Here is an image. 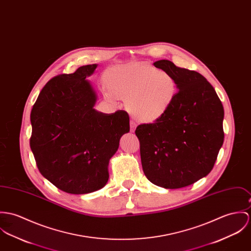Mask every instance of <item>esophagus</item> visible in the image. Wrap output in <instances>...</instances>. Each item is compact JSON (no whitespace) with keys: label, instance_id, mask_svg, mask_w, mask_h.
<instances>
[{"label":"esophagus","instance_id":"1","mask_svg":"<svg viewBox=\"0 0 251 251\" xmlns=\"http://www.w3.org/2000/svg\"><path fill=\"white\" fill-rule=\"evenodd\" d=\"M129 125H130V131H131V132H134V131H135V128H136V124H135L133 121H130Z\"/></svg>","mask_w":251,"mask_h":251}]
</instances>
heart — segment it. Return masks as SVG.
Segmentation results:
<instances>
[{"mask_svg": "<svg viewBox=\"0 0 251 251\" xmlns=\"http://www.w3.org/2000/svg\"><path fill=\"white\" fill-rule=\"evenodd\" d=\"M104 85L105 97L126 100L127 111L142 123L163 118L178 93V84L172 74L147 61L109 69L104 75Z\"/></svg>", "mask_w": 251, "mask_h": 251, "instance_id": "heart-1", "label": "heart"}]
</instances>
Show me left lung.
Returning <instances> with one entry per match:
<instances>
[{"label": "left lung", "instance_id": "1", "mask_svg": "<svg viewBox=\"0 0 251 251\" xmlns=\"http://www.w3.org/2000/svg\"><path fill=\"white\" fill-rule=\"evenodd\" d=\"M153 65L175 76L178 93L163 118L137 126L142 167L154 185L178 189L212 171L224 144L225 110L215 89L200 73L165 59Z\"/></svg>", "mask_w": 251, "mask_h": 251}]
</instances>
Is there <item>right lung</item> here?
Returning <instances> with one entry per match:
<instances>
[{
  "instance_id": "obj_1",
  "label": "right lung",
  "mask_w": 251,
  "mask_h": 251,
  "mask_svg": "<svg viewBox=\"0 0 251 251\" xmlns=\"http://www.w3.org/2000/svg\"><path fill=\"white\" fill-rule=\"evenodd\" d=\"M96 64L50 79L30 112L29 145L40 174L59 190L81 195L108 181V163L129 131L124 110L94 109L96 93L85 78Z\"/></svg>"
}]
</instances>
